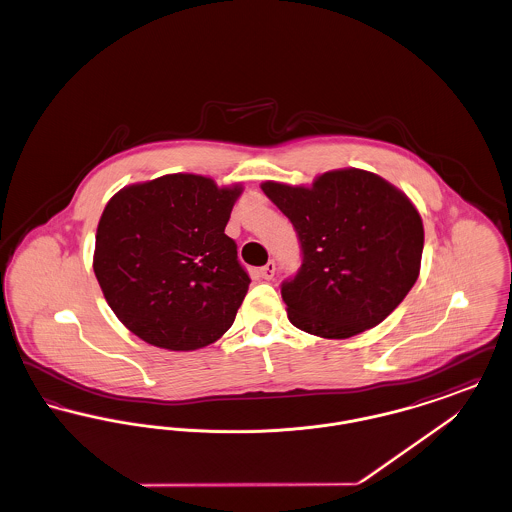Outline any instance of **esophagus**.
Listing matches in <instances>:
<instances>
[{
  "label": "esophagus",
  "mask_w": 512,
  "mask_h": 512,
  "mask_svg": "<svg viewBox=\"0 0 512 512\" xmlns=\"http://www.w3.org/2000/svg\"><path fill=\"white\" fill-rule=\"evenodd\" d=\"M274 270H276V265H274V261H268L265 267H261V270H259V274H261V278H265V280H270V278L274 276Z\"/></svg>",
  "instance_id": "esophagus-1"
}]
</instances>
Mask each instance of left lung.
Instances as JSON below:
<instances>
[{
	"label": "left lung",
	"instance_id": "obj_1",
	"mask_svg": "<svg viewBox=\"0 0 512 512\" xmlns=\"http://www.w3.org/2000/svg\"><path fill=\"white\" fill-rule=\"evenodd\" d=\"M268 199L292 220L301 268L282 282L295 328L353 338L405 299L420 272L424 226L411 199L361 169L317 176L311 188L263 182Z\"/></svg>",
	"mask_w": 512,
	"mask_h": 512
}]
</instances>
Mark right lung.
I'll return each instance as SVG.
<instances>
[{
  "mask_svg": "<svg viewBox=\"0 0 512 512\" xmlns=\"http://www.w3.org/2000/svg\"><path fill=\"white\" fill-rule=\"evenodd\" d=\"M242 190L178 172L109 199L94 272L113 313L140 340L194 351L232 326L251 282L224 234Z\"/></svg>",
  "mask_w": 512,
  "mask_h": 512,
  "instance_id": "1",
  "label": "right lung"
}]
</instances>
